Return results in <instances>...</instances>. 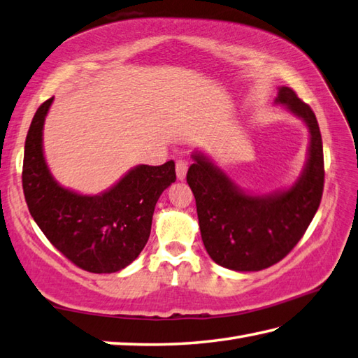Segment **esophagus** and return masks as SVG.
I'll use <instances>...</instances> for the list:
<instances>
[{
    "instance_id": "34e87169",
    "label": "esophagus",
    "mask_w": 358,
    "mask_h": 358,
    "mask_svg": "<svg viewBox=\"0 0 358 358\" xmlns=\"http://www.w3.org/2000/svg\"><path fill=\"white\" fill-rule=\"evenodd\" d=\"M175 171H177V178L180 181H183L186 178L187 173V163L185 159H178L177 164H175Z\"/></svg>"
}]
</instances>
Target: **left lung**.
Masks as SVG:
<instances>
[{"label":"left lung","mask_w":358,"mask_h":358,"mask_svg":"<svg viewBox=\"0 0 358 358\" xmlns=\"http://www.w3.org/2000/svg\"><path fill=\"white\" fill-rule=\"evenodd\" d=\"M275 103L303 119L310 135L304 169L289 189L250 194L201 152L192 153L187 171L203 245L215 264L234 271L268 268L289 255L310 225L323 195V141L315 113L289 87L279 88Z\"/></svg>","instance_id":"1"}]
</instances>
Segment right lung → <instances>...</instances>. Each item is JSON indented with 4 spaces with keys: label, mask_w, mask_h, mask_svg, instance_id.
I'll use <instances>...</instances> for the list:
<instances>
[{
    "label": "right lung",
    "mask_w": 358,
    "mask_h": 358,
    "mask_svg": "<svg viewBox=\"0 0 358 358\" xmlns=\"http://www.w3.org/2000/svg\"><path fill=\"white\" fill-rule=\"evenodd\" d=\"M54 97L34 115L24 144L23 191L29 213L55 248L82 270L115 273L141 253L155 205L175 180V163L139 164L107 191L83 195L55 181L43 153L45 117Z\"/></svg>",
    "instance_id": "right-lung-1"
}]
</instances>
